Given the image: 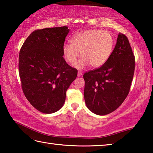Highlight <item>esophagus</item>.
Segmentation results:
<instances>
[{"mask_svg":"<svg viewBox=\"0 0 153 153\" xmlns=\"http://www.w3.org/2000/svg\"><path fill=\"white\" fill-rule=\"evenodd\" d=\"M82 76V71H78L77 72V76L78 77H80Z\"/></svg>","mask_w":153,"mask_h":153,"instance_id":"34e87169","label":"esophagus"}]
</instances>
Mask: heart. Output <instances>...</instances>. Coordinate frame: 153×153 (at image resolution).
Wrapping results in <instances>:
<instances>
[{
    "instance_id": "heart-1",
    "label": "heart",
    "mask_w": 153,
    "mask_h": 153,
    "mask_svg": "<svg viewBox=\"0 0 153 153\" xmlns=\"http://www.w3.org/2000/svg\"><path fill=\"white\" fill-rule=\"evenodd\" d=\"M114 47V39L108 32L100 30H89L76 33L71 43H65L63 53L66 61L74 64L81 52L82 57L74 65L82 69L90 65L94 68L103 65L109 59Z\"/></svg>"
}]
</instances>
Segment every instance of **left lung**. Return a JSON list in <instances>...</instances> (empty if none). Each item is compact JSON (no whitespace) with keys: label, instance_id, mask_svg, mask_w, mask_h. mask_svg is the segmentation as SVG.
Wrapping results in <instances>:
<instances>
[{"label":"left lung","instance_id":"left-lung-1","mask_svg":"<svg viewBox=\"0 0 153 153\" xmlns=\"http://www.w3.org/2000/svg\"><path fill=\"white\" fill-rule=\"evenodd\" d=\"M135 57L126 36L119 33L109 59L99 68L84 74V99L88 109L98 115L115 111L129 92Z\"/></svg>","mask_w":153,"mask_h":153}]
</instances>
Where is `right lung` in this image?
I'll return each mask as SVG.
<instances>
[{
    "label": "right lung",
    "mask_w": 153,
    "mask_h": 153,
    "mask_svg": "<svg viewBox=\"0 0 153 153\" xmlns=\"http://www.w3.org/2000/svg\"><path fill=\"white\" fill-rule=\"evenodd\" d=\"M68 27L33 31L23 44L19 55V74L25 97L40 112L50 114L63 107L66 91L77 70L63 57Z\"/></svg>",
    "instance_id": "right-lung-1"
}]
</instances>
